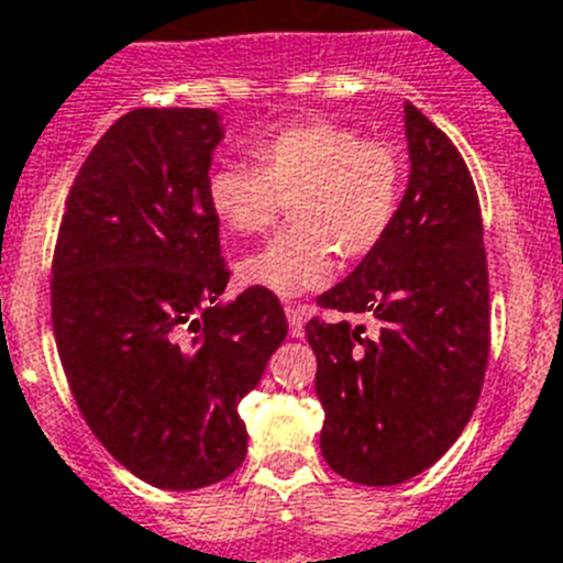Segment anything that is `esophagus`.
<instances>
[{
    "label": "esophagus",
    "instance_id": "obj_1",
    "mask_svg": "<svg viewBox=\"0 0 563 563\" xmlns=\"http://www.w3.org/2000/svg\"><path fill=\"white\" fill-rule=\"evenodd\" d=\"M306 317H308V306H286V319H288V333L294 339H300L306 333Z\"/></svg>",
    "mask_w": 563,
    "mask_h": 563
}]
</instances>
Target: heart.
Wrapping results in <instances>:
<instances>
[{
    "label": "heart",
    "instance_id": "1",
    "mask_svg": "<svg viewBox=\"0 0 563 563\" xmlns=\"http://www.w3.org/2000/svg\"><path fill=\"white\" fill-rule=\"evenodd\" d=\"M252 168L219 165L207 176V205L235 235L266 232L291 207L294 227L241 257L238 277L277 297L331 283L336 252L362 261L387 238L404 199L398 148L356 129L308 118L250 143Z\"/></svg>",
    "mask_w": 563,
    "mask_h": 563
}]
</instances>
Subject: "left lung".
Segmentation results:
<instances>
[{
	"mask_svg": "<svg viewBox=\"0 0 563 563\" xmlns=\"http://www.w3.org/2000/svg\"><path fill=\"white\" fill-rule=\"evenodd\" d=\"M409 185L387 238L319 306L376 319L306 325L325 409L319 449L339 477L398 485L438 463L479 401L490 353L483 216L454 143L404 106Z\"/></svg>",
	"mask_w": 563,
	"mask_h": 563,
	"instance_id": "obj_1",
	"label": "left lung"
}]
</instances>
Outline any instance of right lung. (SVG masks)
<instances>
[{
    "instance_id": "1",
    "label": "right lung",
    "mask_w": 563,
    "mask_h": 563,
    "mask_svg": "<svg viewBox=\"0 0 563 563\" xmlns=\"http://www.w3.org/2000/svg\"><path fill=\"white\" fill-rule=\"evenodd\" d=\"M212 109H134L86 156L53 255V331L80 415L165 490L244 463L238 404L288 333L275 294L221 302L230 269L207 205Z\"/></svg>"
}]
</instances>
